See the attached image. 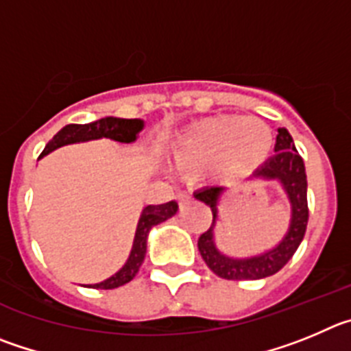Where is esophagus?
Returning <instances> with one entry per match:
<instances>
[{"mask_svg":"<svg viewBox=\"0 0 351 351\" xmlns=\"http://www.w3.org/2000/svg\"><path fill=\"white\" fill-rule=\"evenodd\" d=\"M176 201H178L180 204H187L189 201H191L192 199V195H191V192H187V191H178L176 192Z\"/></svg>","mask_w":351,"mask_h":351,"instance_id":"esophagus-1","label":"esophagus"}]
</instances>
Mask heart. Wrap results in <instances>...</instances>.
Masks as SVG:
<instances>
[{
  "label": "heart",
  "mask_w": 351,
  "mask_h": 351,
  "mask_svg": "<svg viewBox=\"0 0 351 351\" xmlns=\"http://www.w3.org/2000/svg\"><path fill=\"white\" fill-rule=\"evenodd\" d=\"M271 145V129L258 119L215 115L189 125L176 141L173 156L182 168L210 166L219 178H236L264 162Z\"/></svg>",
  "instance_id": "1"
}]
</instances>
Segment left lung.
I'll return each instance as SVG.
<instances>
[{
  "instance_id": "left-lung-1",
  "label": "left lung",
  "mask_w": 351,
  "mask_h": 351,
  "mask_svg": "<svg viewBox=\"0 0 351 351\" xmlns=\"http://www.w3.org/2000/svg\"><path fill=\"white\" fill-rule=\"evenodd\" d=\"M254 176L264 180H278L282 183L283 191L290 201V208H292V219H290L285 238L274 248L261 255H254V257H229V255L220 254L215 246L213 227L217 222V213H219L220 195L223 194L226 189L204 187L194 194L195 199L203 201L206 206L211 208V215H213L210 229L199 236L197 248L203 261L206 262V266L223 280H261V278H267L278 273L292 258L304 238L309 217L308 195H306L308 194V180H306L304 160L295 150L292 136L285 128L278 129L274 156L262 164Z\"/></svg>"
}]
</instances>
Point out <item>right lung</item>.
<instances>
[{"label":"right lung","instance_id":"add662e5","mask_svg":"<svg viewBox=\"0 0 351 351\" xmlns=\"http://www.w3.org/2000/svg\"><path fill=\"white\" fill-rule=\"evenodd\" d=\"M141 129H143V121H140V119H117V117H106V119H99V121L90 122V124H68L47 143L40 157L47 156L52 150L64 147V145L99 140V138H110V140L121 141V143H132V141L136 140L138 132ZM176 210H178V204L175 201L145 206L136 227L131 255H129L124 267L119 273L113 274V276H110L108 280H105V282L90 287L93 289L110 290L131 282L132 278L138 274V271H140L141 264H143L145 254H147V236L150 229L157 226V223L164 222V220L171 219L173 215L176 213Z\"/></svg>","mask_w":351,"mask_h":351}]
</instances>
